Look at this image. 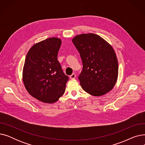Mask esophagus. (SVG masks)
<instances>
[{"label":"esophagus","mask_w":145,"mask_h":145,"mask_svg":"<svg viewBox=\"0 0 145 145\" xmlns=\"http://www.w3.org/2000/svg\"><path fill=\"white\" fill-rule=\"evenodd\" d=\"M75 78H76V74L75 73H73L72 75L70 76V78L71 79H75Z\"/></svg>","instance_id":"obj_1"}]
</instances>
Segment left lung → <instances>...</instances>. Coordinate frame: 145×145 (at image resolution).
Instances as JSON below:
<instances>
[{
	"mask_svg": "<svg viewBox=\"0 0 145 145\" xmlns=\"http://www.w3.org/2000/svg\"><path fill=\"white\" fill-rule=\"evenodd\" d=\"M72 42L80 53L83 63V69L79 76L82 89L95 96L110 92L118 76V59L112 46L94 33L77 35Z\"/></svg>",
	"mask_w": 145,
	"mask_h": 145,
	"instance_id": "left-lung-1",
	"label": "left lung"
}]
</instances>
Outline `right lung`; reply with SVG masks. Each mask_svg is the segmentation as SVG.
Instances as JSON below:
<instances>
[{
    "label": "right lung",
    "instance_id": "obj_1",
    "mask_svg": "<svg viewBox=\"0 0 145 145\" xmlns=\"http://www.w3.org/2000/svg\"><path fill=\"white\" fill-rule=\"evenodd\" d=\"M61 43L59 38H48L32 46L26 56L23 82L28 93L43 103H55L65 93L69 78L57 60Z\"/></svg>",
    "mask_w": 145,
    "mask_h": 145
}]
</instances>
